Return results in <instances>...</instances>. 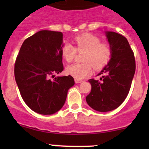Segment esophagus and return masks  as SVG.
Listing matches in <instances>:
<instances>
[{
    "label": "esophagus",
    "instance_id": "1",
    "mask_svg": "<svg viewBox=\"0 0 149 149\" xmlns=\"http://www.w3.org/2000/svg\"><path fill=\"white\" fill-rule=\"evenodd\" d=\"M75 82H76V84H80V83H81V82H82V81H81V80H79V79H75Z\"/></svg>",
    "mask_w": 149,
    "mask_h": 149
}]
</instances>
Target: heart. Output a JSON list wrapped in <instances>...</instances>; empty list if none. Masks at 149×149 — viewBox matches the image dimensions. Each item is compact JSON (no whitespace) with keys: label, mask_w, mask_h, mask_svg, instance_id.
I'll list each match as a JSON object with an SVG mask.
<instances>
[{"label":"heart","mask_w":149,"mask_h":149,"mask_svg":"<svg viewBox=\"0 0 149 149\" xmlns=\"http://www.w3.org/2000/svg\"><path fill=\"white\" fill-rule=\"evenodd\" d=\"M76 46L65 42L61 47V54L67 62L73 61L78 52L84 51L81 63H74L68 66L66 72L76 79H83L91 74L93 67L95 70L103 68L112 58V48L101 39L90 33H84L73 39Z\"/></svg>","instance_id":"heart-1"}]
</instances>
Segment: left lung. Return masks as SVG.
Segmentation results:
<instances>
[{
  "label": "left lung",
  "mask_w": 149,
  "mask_h": 149,
  "mask_svg": "<svg viewBox=\"0 0 149 149\" xmlns=\"http://www.w3.org/2000/svg\"><path fill=\"white\" fill-rule=\"evenodd\" d=\"M112 58L99 73L100 81L91 79V90L86 102L99 112H109L120 106L128 94L136 71L134 53L127 39L113 31L107 32Z\"/></svg>",
  "instance_id": "obj_1"
}]
</instances>
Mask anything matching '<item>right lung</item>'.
<instances>
[{
    "instance_id": "1",
    "label": "right lung",
    "mask_w": 149,
    "mask_h": 149,
    "mask_svg": "<svg viewBox=\"0 0 149 149\" xmlns=\"http://www.w3.org/2000/svg\"><path fill=\"white\" fill-rule=\"evenodd\" d=\"M63 36L60 31H38L24 40L15 62V79L22 99L31 110L41 115L60 110L75 84L70 75L55 78L64 69Z\"/></svg>"
}]
</instances>
